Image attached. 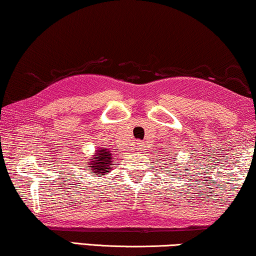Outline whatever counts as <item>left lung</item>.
Masks as SVG:
<instances>
[{
  "label": "left lung",
  "instance_id": "8db88e82",
  "mask_svg": "<svg viewBox=\"0 0 256 256\" xmlns=\"http://www.w3.org/2000/svg\"><path fill=\"white\" fill-rule=\"evenodd\" d=\"M170 164H171V163H170Z\"/></svg>",
  "mask_w": 256,
  "mask_h": 256
}]
</instances>
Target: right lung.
Segmentation results:
<instances>
[{
    "label": "right lung",
    "instance_id": "right-lung-1",
    "mask_svg": "<svg viewBox=\"0 0 256 256\" xmlns=\"http://www.w3.org/2000/svg\"><path fill=\"white\" fill-rule=\"evenodd\" d=\"M112 162H113L112 152L104 146L102 150H98L92 160H88V166H92L90 170H93L92 174L94 176H102V174H108V169H110L113 166Z\"/></svg>",
    "mask_w": 256,
    "mask_h": 256
}]
</instances>
